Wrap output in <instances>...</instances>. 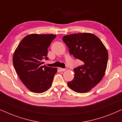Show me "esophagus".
Listing matches in <instances>:
<instances>
[{
  "instance_id": "34e87169",
  "label": "esophagus",
  "mask_w": 122,
  "mask_h": 122,
  "mask_svg": "<svg viewBox=\"0 0 122 122\" xmlns=\"http://www.w3.org/2000/svg\"><path fill=\"white\" fill-rule=\"evenodd\" d=\"M59 69H60V71H65L66 70V68H60Z\"/></svg>"
}]
</instances>
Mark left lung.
Segmentation results:
<instances>
[{
  "mask_svg": "<svg viewBox=\"0 0 122 122\" xmlns=\"http://www.w3.org/2000/svg\"><path fill=\"white\" fill-rule=\"evenodd\" d=\"M69 52L81 65L74 68V78L69 87L77 93H86L98 84L104 76L108 60L107 50L102 41L91 33H76L64 36Z\"/></svg>",
  "mask_w": 122,
  "mask_h": 122,
  "instance_id": "1",
  "label": "left lung"
}]
</instances>
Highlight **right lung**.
Here are the masks:
<instances>
[{"mask_svg":"<svg viewBox=\"0 0 122 122\" xmlns=\"http://www.w3.org/2000/svg\"><path fill=\"white\" fill-rule=\"evenodd\" d=\"M54 34H32L25 36L15 51L13 63L20 79L30 91L41 93L52 84L56 68L43 66Z\"/></svg>","mask_w":122,"mask_h":122,"instance_id":"add662e5","label":"right lung"}]
</instances>
